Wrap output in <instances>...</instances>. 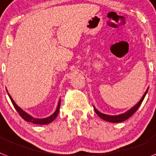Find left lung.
<instances>
[{
    "mask_svg": "<svg viewBox=\"0 0 156 156\" xmlns=\"http://www.w3.org/2000/svg\"><path fill=\"white\" fill-rule=\"evenodd\" d=\"M147 92V90L146 92H145L144 95L143 96L142 99L140 100L138 102V104H136L133 108L128 110L127 112H126L125 113H123V114H121V115H105V114H103V113L100 112L98 110H96L95 108H94V110L96 112V113L99 116L103 119L104 120H106V121H108V122H112V123H119V122H123L126 119H127L129 117L132 116L133 115L134 113L136 112V111L138 110V108H140V104H142L143 100L144 99L145 96H146Z\"/></svg>",
    "mask_w": 156,
    "mask_h": 156,
    "instance_id": "1",
    "label": "left lung"
}]
</instances>
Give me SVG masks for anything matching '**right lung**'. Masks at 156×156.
<instances>
[{
    "mask_svg": "<svg viewBox=\"0 0 156 156\" xmlns=\"http://www.w3.org/2000/svg\"><path fill=\"white\" fill-rule=\"evenodd\" d=\"M9 96L10 100H11L12 103L13 104L14 108H16V110L17 111V112L19 113V115L20 116L22 117L23 119L25 120V121H28V122H31V123H36V124H48V123H51L52 121H53L55 118H56L57 116L58 113H59V111H60V100H59V103H58V106H57V108H56V112L52 114V115H50L49 117H47V118H44V119H37V118H33V116H31L29 115V114H27L25 112L22 110L21 108H20L19 107L17 106L16 104V103L14 102L13 100L11 98V96L9 93H8Z\"/></svg>",
    "mask_w": 156,
    "mask_h": 156,
    "instance_id": "add662e5",
    "label": "right lung"
}]
</instances>
